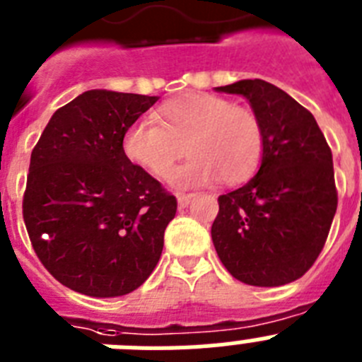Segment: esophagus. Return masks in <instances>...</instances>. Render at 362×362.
Masks as SVG:
<instances>
[{
	"label": "esophagus",
	"instance_id": "esophagus-1",
	"mask_svg": "<svg viewBox=\"0 0 362 362\" xmlns=\"http://www.w3.org/2000/svg\"><path fill=\"white\" fill-rule=\"evenodd\" d=\"M194 197H196L194 194H177V206L179 209H187Z\"/></svg>",
	"mask_w": 362,
	"mask_h": 362
}]
</instances>
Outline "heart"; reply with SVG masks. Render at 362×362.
Instances as JSON below:
<instances>
[{
    "label": "heart",
    "mask_w": 362,
    "mask_h": 362,
    "mask_svg": "<svg viewBox=\"0 0 362 362\" xmlns=\"http://www.w3.org/2000/svg\"><path fill=\"white\" fill-rule=\"evenodd\" d=\"M170 187L185 190L216 181L238 185L257 170L264 148L263 123L254 110L209 92H185L158 110V123L139 121L123 137L124 156L156 177H165L175 161Z\"/></svg>",
    "instance_id": "heart-1"
}]
</instances>
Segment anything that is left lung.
I'll return each instance as SVG.
<instances>
[{
  "label": "left lung",
  "mask_w": 362,
  "mask_h": 362,
  "mask_svg": "<svg viewBox=\"0 0 362 362\" xmlns=\"http://www.w3.org/2000/svg\"><path fill=\"white\" fill-rule=\"evenodd\" d=\"M216 90L243 95L264 130L257 174L217 199L216 252L241 283H292L315 263L337 210L332 150L315 117L276 85L241 79Z\"/></svg>",
  "instance_id": "obj_1"
}]
</instances>
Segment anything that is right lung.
<instances>
[{
    "mask_svg": "<svg viewBox=\"0 0 362 362\" xmlns=\"http://www.w3.org/2000/svg\"><path fill=\"white\" fill-rule=\"evenodd\" d=\"M158 95L86 90L54 112L34 146L23 197L45 268L90 297L127 296L158 264L177 201L123 152Z\"/></svg>",
    "mask_w": 362,
    "mask_h": 362,
    "instance_id": "add662e5",
    "label": "right lung"
}]
</instances>
